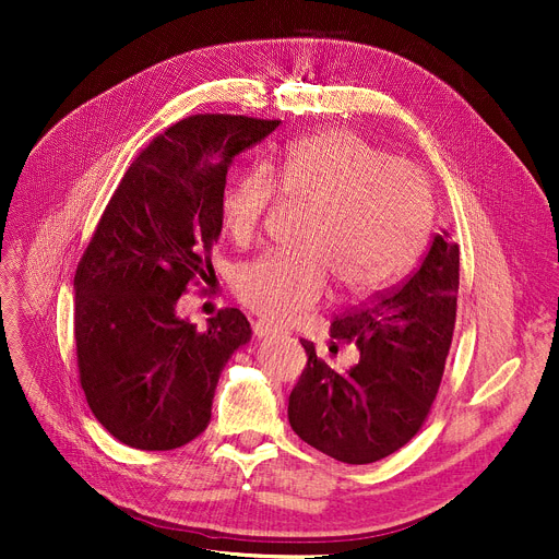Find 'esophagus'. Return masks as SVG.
Instances as JSON below:
<instances>
[{"label":"esophagus","mask_w":559,"mask_h":559,"mask_svg":"<svg viewBox=\"0 0 559 559\" xmlns=\"http://www.w3.org/2000/svg\"><path fill=\"white\" fill-rule=\"evenodd\" d=\"M253 335H255L258 340H264V337H274V335H278V329L270 326L267 321L258 319V321H253Z\"/></svg>","instance_id":"obj_1"}]
</instances>
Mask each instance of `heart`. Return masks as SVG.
<instances>
[{"instance_id":"b5f03b06","label":"heart","mask_w":559,"mask_h":559,"mask_svg":"<svg viewBox=\"0 0 559 559\" xmlns=\"http://www.w3.org/2000/svg\"><path fill=\"white\" fill-rule=\"evenodd\" d=\"M272 173L285 197L310 203L299 235L304 249L264 253L233 276L235 297L272 324H292L317 308L333 276L350 297L388 287L426 240L424 176L354 131L326 129L292 142ZM273 177L251 167L226 186L222 222L238 245L255 240L267 222Z\"/></svg>"}]
</instances>
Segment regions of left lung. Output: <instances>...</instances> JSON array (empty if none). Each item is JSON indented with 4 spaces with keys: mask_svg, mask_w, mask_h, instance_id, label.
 Masks as SVG:
<instances>
[{
    "mask_svg": "<svg viewBox=\"0 0 559 559\" xmlns=\"http://www.w3.org/2000/svg\"><path fill=\"white\" fill-rule=\"evenodd\" d=\"M460 247L435 235L419 270L369 304L335 317L331 337L354 342L360 360L346 373L317 358L289 394V426L306 444L346 464L378 462L424 426L442 383L455 329Z\"/></svg>",
    "mask_w": 559,
    "mask_h": 559,
    "instance_id": "8db88e82",
    "label": "left lung"
}]
</instances>
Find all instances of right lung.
Wrapping results in <instances>:
<instances>
[{
    "instance_id": "1",
    "label": "right lung",
    "mask_w": 559,
    "mask_h": 559,
    "mask_svg": "<svg viewBox=\"0 0 559 559\" xmlns=\"http://www.w3.org/2000/svg\"><path fill=\"white\" fill-rule=\"evenodd\" d=\"M281 122L194 115L158 135L110 197L74 276L81 388L97 421L140 451L179 449L211 421L219 373L251 340L238 308L197 331L176 304L211 283L233 158Z\"/></svg>"
}]
</instances>
